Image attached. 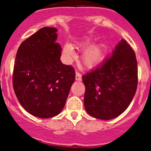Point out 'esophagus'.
Wrapping results in <instances>:
<instances>
[{
  "instance_id": "esophagus-1",
  "label": "esophagus",
  "mask_w": 151,
  "mask_h": 151,
  "mask_svg": "<svg viewBox=\"0 0 151 151\" xmlns=\"http://www.w3.org/2000/svg\"><path fill=\"white\" fill-rule=\"evenodd\" d=\"M76 80H77V81H81L82 80V76L78 72L76 73Z\"/></svg>"
}]
</instances>
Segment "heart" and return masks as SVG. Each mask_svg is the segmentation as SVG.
Masks as SVG:
<instances>
[{
	"label": "heart",
	"mask_w": 151,
	"mask_h": 151,
	"mask_svg": "<svg viewBox=\"0 0 151 151\" xmlns=\"http://www.w3.org/2000/svg\"><path fill=\"white\" fill-rule=\"evenodd\" d=\"M89 45H90V41L88 40H85L78 43V46L82 48L87 47ZM63 54L68 59H73L76 56L75 51L72 48V47L68 45L64 46ZM105 54H106L105 49L102 45H92L84 50L82 55V63L86 67L94 68L100 65L104 61Z\"/></svg>",
	"instance_id": "obj_1"
}]
</instances>
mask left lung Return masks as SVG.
I'll return each mask as SVG.
<instances>
[{
    "instance_id": "left-lung-1",
    "label": "left lung",
    "mask_w": 151,
    "mask_h": 151,
    "mask_svg": "<svg viewBox=\"0 0 151 151\" xmlns=\"http://www.w3.org/2000/svg\"><path fill=\"white\" fill-rule=\"evenodd\" d=\"M84 105L94 118L109 120L122 114L135 94L138 64L134 51L122 39L101 66L82 76Z\"/></svg>"
}]
</instances>
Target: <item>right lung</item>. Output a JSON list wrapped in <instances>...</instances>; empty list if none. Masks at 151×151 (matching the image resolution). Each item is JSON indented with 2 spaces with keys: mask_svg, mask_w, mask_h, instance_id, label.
I'll return each mask as SVG.
<instances>
[{
  "mask_svg": "<svg viewBox=\"0 0 151 151\" xmlns=\"http://www.w3.org/2000/svg\"><path fill=\"white\" fill-rule=\"evenodd\" d=\"M57 32L52 27L39 29L21 44L16 56L14 92L22 107L39 118L62 111L76 78L74 69L60 61Z\"/></svg>",
  "mask_w": 151,
  "mask_h": 151,
  "instance_id": "right-lung-1",
  "label": "right lung"
}]
</instances>
